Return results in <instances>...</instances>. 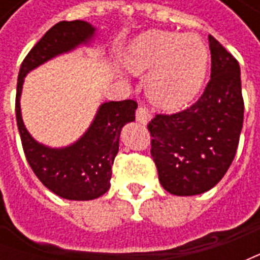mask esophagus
I'll list each match as a JSON object with an SVG mask.
<instances>
[{
    "label": "esophagus",
    "mask_w": 260,
    "mask_h": 260,
    "mask_svg": "<svg viewBox=\"0 0 260 260\" xmlns=\"http://www.w3.org/2000/svg\"><path fill=\"white\" fill-rule=\"evenodd\" d=\"M152 119V114L147 111L145 107H139L136 110V121L141 122V124H147L149 121Z\"/></svg>",
    "instance_id": "1"
}]
</instances>
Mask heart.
I'll list each match as a JSON object with an SVG mask.
<instances>
[{"instance_id": "1", "label": "heart", "mask_w": 260, "mask_h": 260, "mask_svg": "<svg viewBox=\"0 0 260 260\" xmlns=\"http://www.w3.org/2000/svg\"><path fill=\"white\" fill-rule=\"evenodd\" d=\"M125 67L147 76L146 90L156 106L177 110L189 104L205 83L209 51L201 37L175 31L150 30L132 40Z\"/></svg>"}]
</instances>
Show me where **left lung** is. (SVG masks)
<instances>
[{"label": "left lung", "mask_w": 260, "mask_h": 260, "mask_svg": "<svg viewBox=\"0 0 260 260\" xmlns=\"http://www.w3.org/2000/svg\"><path fill=\"white\" fill-rule=\"evenodd\" d=\"M212 74L199 100L149 122L158 181L177 196L199 195L221 180L234 160L244 122L238 61L209 36Z\"/></svg>", "instance_id": "obj_1"}]
</instances>
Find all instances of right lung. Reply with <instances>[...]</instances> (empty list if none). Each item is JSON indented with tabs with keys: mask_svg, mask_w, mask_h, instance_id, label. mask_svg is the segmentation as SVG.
Listing matches in <instances>:
<instances>
[{
	"mask_svg": "<svg viewBox=\"0 0 260 260\" xmlns=\"http://www.w3.org/2000/svg\"><path fill=\"white\" fill-rule=\"evenodd\" d=\"M94 36V26L85 20H62L54 25L23 59L16 86V122L26 160L43 185L69 201H91L110 189L119 135L125 124L135 121L138 104L134 100L103 103L78 141L65 147H50L26 129L20 96L25 76L30 71L79 46H89Z\"/></svg>",
	"mask_w": 260,
	"mask_h": 260,
	"instance_id": "right-lung-1",
	"label": "right lung"
}]
</instances>
